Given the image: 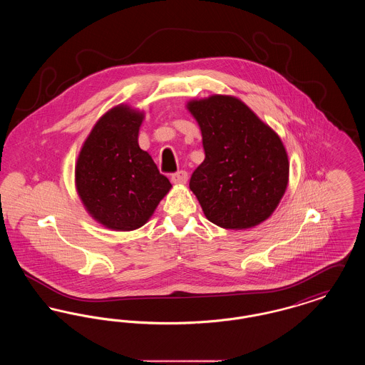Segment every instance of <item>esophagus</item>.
Returning <instances> with one entry per match:
<instances>
[{"instance_id": "esophagus-1", "label": "esophagus", "mask_w": 365, "mask_h": 365, "mask_svg": "<svg viewBox=\"0 0 365 365\" xmlns=\"http://www.w3.org/2000/svg\"><path fill=\"white\" fill-rule=\"evenodd\" d=\"M187 178H189L187 173L180 170V171L171 175V182L175 183V185H185L187 182Z\"/></svg>"}]
</instances>
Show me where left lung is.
<instances>
[{
  "label": "left lung",
  "instance_id": "obj_1",
  "mask_svg": "<svg viewBox=\"0 0 365 365\" xmlns=\"http://www.w3.org/2000/svg\"><path fill=\"white\" fill-rule=\"evenodd\" d=\"M205 160L190 189L209 222L231 230L257 226L278 207L289 180V160L278 135L240 101L212 96L191 101Z\"/></svg>",
  "mask_w": 365,
  "mask_h": 365
}]
</instances>
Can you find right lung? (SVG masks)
Masks as SVG:
<instances>
[{"label":"right lung","instance_id":"add662e5","mask_svg":"<svg viewBox=\"0 0 365 365\" xmlns=\"http://www.w3.org/2000/svg\"><path fill=\"white\" fill-rule=\"evenodd\" d=\"M143 115L116 106L97 122L76 163V189L88 213L108 228L143 226L171 189L138 145Z\"/></svg>","mask_w":365,"mask_h":365}]
</instances>
